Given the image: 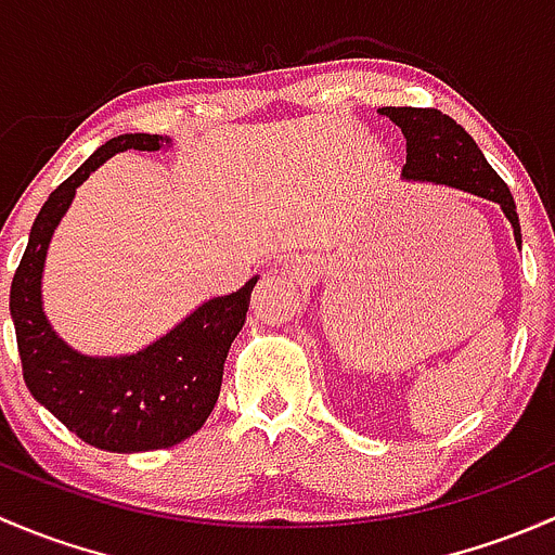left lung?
I'll return each instance as SVG.
<instances>
[{"mask_svg":"<svg viewBox=\"0 0 555 555\" xmlns=\"http://www.w3.org/2000/svg\"><path fill=\"white\" fill-rule=\"evenodd\" d=\"M382 115L402 128L408 158L402 177L418 182L451 184L480 198L496 201L511 220L516 242L520 244V225L516 201L511 188L483 158L478 144L449 115L435 106H382Z\"/></svg>","mask_w":555,"mask_h":555,"instance_id":"1","label":"left lung"}]
</instances>
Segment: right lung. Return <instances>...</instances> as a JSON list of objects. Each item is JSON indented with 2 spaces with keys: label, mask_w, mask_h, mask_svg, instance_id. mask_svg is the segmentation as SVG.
<instances>
[{
  "label": "right lung",
  "mask_w": 555,
  "mask_h": 555,
  "mask_svg": "<svg viewBox=\"0 0 555 555\" xmlns=\"http://www.w3.org/2000/svg\"><path fill=\"white\" fill-rule=\"evenodd\" d=\"M122 150L164 153L158 133H122L102 144L59 184L31 225L10 287V313L18 338L24 382L69 433L102 451L137 453L169 449L204 427L220 397L222 365L244 327L257 276L242 289L215 298L179 322L147 349L128 357H86L50 330L42 311V266L50 236L69 209L75 190L106 158Z\"/></svg>",
  "instance_id": "1"
}]
</instances>
